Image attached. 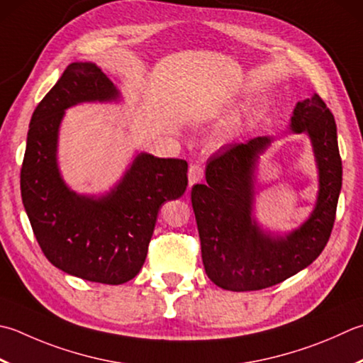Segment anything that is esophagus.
Listing matches in <instances>:
<instances>
[{"label": "esophagus", "instance_id": "esophagus-1", "mask_svg": "<svg viewBox=\"0 0 363 363\" xmlns=\"http://www.w3.org/2000/svg\"><path fill=\"white\" fill-rule=\"evenodd\" d=\"M204 176V168L200 165V163H194L189 168V186H195L196 182H200Z\"/></svg>", "mask_w": 363, "mask_h": 363}]
</instances>
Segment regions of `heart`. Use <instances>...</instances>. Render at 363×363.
I'll return each instance as SVG.
<instances>
[{
  "mask_svg": "<svg viewBox=\"0 0 363 363\" xmlns=\"http://www.w3.org/2000/svg\"><path fill=\"white\" fill-rule=\"evenodd\" d=\"M240 127H242V123H240L239 118H231L218 127V130L216 132V140L218 143H228L233 138L238 137V133L240 132Z\"/></svg>",
  "mask_w": 363,
  "mask_h": 363,
  "instance_id": "b5f03b06",
  "label": "heart"
}]
</instances>
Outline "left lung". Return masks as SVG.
<instances>
[{
  "mask_svg": "<svg viewBox=\"0 0 363 363\" xmlns=\"http://www.w3.org/2000/svg\"><path fill=\"white\" fill-rule=\"evenodd\" d=\"M289 130L311 141L318 168V196L305 222L289 233L264 230L255 217L259 155L272 137L223 146L206 167V182L191 187L204 271L228 291L274 286L310 266L330 238L342 190L337 125L318 94L297 102Z\"/></svg>",
  "mask_w": 363,
  "mask_h": 363,
  "instance_id": "1",
  "label": "left lung"
}]
</instances>
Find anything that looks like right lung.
<instances>
[{
    "label": "right lung",
    "instance_id": "right-lung-1",
    "mask_svg": "<svg viewBox=\"0 0 363 363\" xmlns=\"http://www.w3.org/2000/svg\"><path fill=\"white\" fill-rule=\"evenodd\" d=\"M121 92L94 62H72L33 113L20 190L47 259L78 279L121 285L145 264L162 204L187 189V162L140 152L110 191L82 195L60 172L58 138L66 110L119 102Z\"/></svg>",
    "mask_w": 363,
    "mask_h": 363
}]
</instances>
